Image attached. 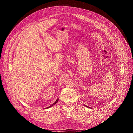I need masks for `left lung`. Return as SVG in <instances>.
I'll return each instance as SVG.
<instances>
[{
    "instance_id": "1",
    "label": "left lung",
    "mask_w": 133,
    "mask_h": 133,
    "mask_svg": "<svg viewBox=\"0 0 133 133\" xmlns=\"http://www.w3.org/2000/svg\"><path fill=\"white\" fill-rule=\"evenodd\" d=\"M85 105V106H86V107H87V105Z\"/></svg>"
}]
</instances>
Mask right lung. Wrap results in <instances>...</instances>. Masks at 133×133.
Listing matches in <instances>:
<instances>
[{"label": "right lung", "mask_w": 133, "mask_h": 133, "mask_svg": "<svg viewBox=\"0 0 133 133\" xmlns=\"http://www.w3.org/2000/svg\"><path fill=\"white\" fill-rule=\"evenodd\" d=\"M58 99H57L56 101V102H55V103H53L52 104H51V105H50V106H49V107H48V108H50V107H51V106H52V105H54L55 104H56V103H57V102H58Z\"/></svg>", "instance_id": "1"}]
</instances>
